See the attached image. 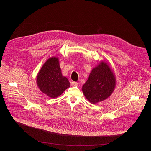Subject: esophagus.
<instances>
[{
	"mask_svg": "<svg viewBox=\"0 0 151 151\" xmlns=\"http://www.w3.org/2000/svg\"><path fill=\"white\" fill-rule=\"evenodd\" d=\"M71 85H72V86H78L79 85V83L73 81V82H72Z\"/></svg>",
	"mask_w": 151,
	"mask_h": 151,
	"instance_id": "34e87169",
	"label": "esophagus"
}]
</instances>
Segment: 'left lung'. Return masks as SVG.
I'll return each mask as SVG.
<instances>
[{"instance_id": "8db88e82", "label": "left lung", "mask_w": 151, "mask_h": 151, "mask_svg": "<svg viewBox=\"0 0 151 151\" xmlns=\"http://www.w3.org/2000/svg\"><path fill=\"white\" fill-rule=\"evenodd\" d=\"M115 85L113 71L107 63L101 62L92 70L88 80L82 86V91L90 102L95 104L108 98Z\"/></svg>"}]
</instances>
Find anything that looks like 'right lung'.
<instances>
[{
    "mask_svg": "<svg viewBox=\"0 0 151 151\" xmlns=\"http://www.w3.org/2000/svg\"><path fill=\"white\" fill-rule=\"evenodd\" d=\"M36 80L40 91L51 98L58 97L70 85L69 80L62 75L59 61L55 57L44 63Z\"/></svg>",
    "mask_w": 151,
    "mask_h": 151,
    "instance_id": "right-lung-1",
    "label": "right lung"
}]
</instances>
